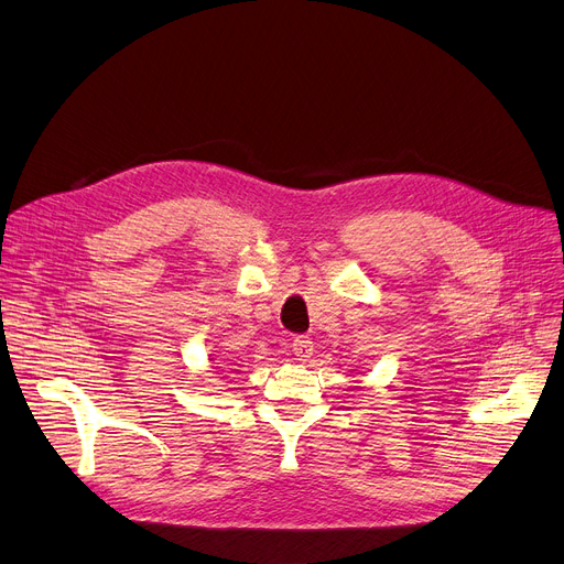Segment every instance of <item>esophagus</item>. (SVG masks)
<instances>
[{
	"instance_id": "34e87169",
	"label": "esophagus",
	"mask_w": 564,
	"mask_h": 564,
	"mask_svg": "<svg viewBox=\"0 0 564 564\" xmlns=\"http://www.w3.org/2000/svg\"><path fill=\"white\" fill-rule=\"evenodd\" d=\"M292 351L300 361H306L313 357V340L308 336H297L292 340Z\"/></svg>"
}]
</instances>
